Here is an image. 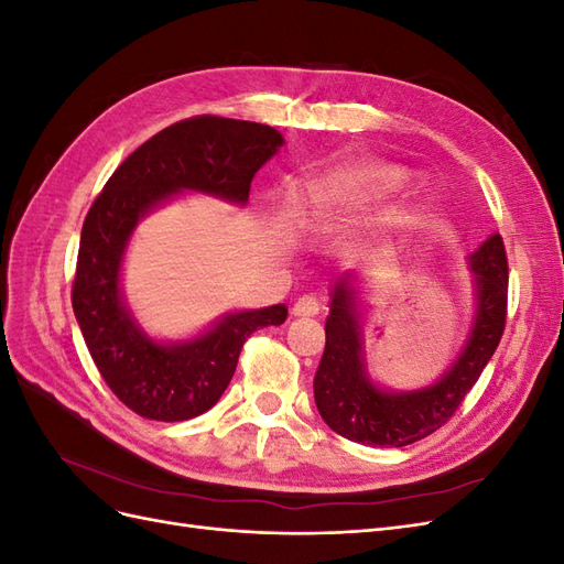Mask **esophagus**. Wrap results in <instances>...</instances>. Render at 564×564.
<instances>
[{
    "label": "esophagus",
    "instance_id": "obj_1",
    "mask_svg": "<svg viewBox=\"0 0 564 564\" xmlns=\"http://www.w3.org/2000/svg\"><path fill=\"white\" fill-rule=\"evenodd\" d=\"M292 313L296 317H315L319 313V301L315 296H301L296 303Z\"/></svg>",
    "mask_w": 564,
    "mask_h": 564
}]
</instances>
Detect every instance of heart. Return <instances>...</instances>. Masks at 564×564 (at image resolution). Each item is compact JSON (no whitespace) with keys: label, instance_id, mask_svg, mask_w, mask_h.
<instances>
[{"label":"heart","instance_id":"1","mask_svg":"<svg viewBox=\"0 0 564 564\" xmlns=\"http://www.w3.org/2000/svg\"><path fill=\"white\" fill-rule=\"evenodd\" d=\"M406 183V172L395 164L357 162L334 166L313 185V207L317 212H334L360 207L371 199L395 193Z\"/></svg>","mask_w":564,"mask_h":564}]
</instances>
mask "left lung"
<instances>
[{
  "instance_id": "obj_1",
  "label": "left lung",
  "mask_w": 564,
  "mask_h": 564,
  "mask_svg": "<svg viewBox=\"0 0 564 564\" xmlns=\"http://www.w3.org/2000/svg\"><path fill=\"white\" fill-rule=\"evenodd\" d=\"M475 313L454 362L440 377L414 390H390L373 381L365 362L362 289L355 272L332 284L327 346L313 390L324 423L338 435L367 447H406L445 425L480 379L506 327L508 261L499 232L468 256Z\"/></svg>"
}]
</instances>
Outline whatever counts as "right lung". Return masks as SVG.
I'll list each match as a JSON object with an SVG mask.
<instances>
[{
    "instance_id": "add662e5",
    "label": "right lung",
    "mask_w": 564,
    "mask_h": 564,
    "mask_svg": "<svg viewBox=\"0 0 564 564\" xmlns=\"http://www.w3.org/2000/svg\"><path fill=\"white\" fill-rule=\"evenodd\" d=\"M284 145L268 124L202 115L152 135L117 166L84 218L73 311L110 390L135 414L185 421L212 409L228 388L245 340L280 327L286 305L237 311L183 340L150 336L122 292V265L141 220L183 193L237 207L249 202L256 172Z\"/></svg>"
}]
</instances>
